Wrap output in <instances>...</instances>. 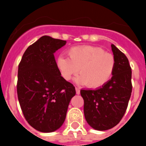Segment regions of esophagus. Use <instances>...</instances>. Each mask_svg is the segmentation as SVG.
<instances>
[{
	"instance_id": "esophagus-1",
	"label": "esophagus",
	"mask_w": 146,
	"mask_h": 146,
	"mask_svg": "<svg viewBox=\"0 0 146 146\" xmlns=\"http://www.w3.org/2000/svg\"><path fill=\"white\" fill-rule=\"evenodd\" d=\"M75 89H76V93H77V94H80V89L76 87Z\"/></svg>"
}]
</instances>
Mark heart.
Listing matches in <instances>:
<instances>
[{
    "label": "heart",
    "instance_id": "obj_1",
    "mask_svg": "<svg viewBox=\"0 0 146 146\" xmlns=\"http://www.w3.org/2000/svg\"><path fill=\"white\" fill-rule=\"evenodd\" d=\"M67 52L69 58L60 55L56 60L58 69L65 80H69L79 72L76 82L93 89L102 87L110 80L115 67L111 53L91 45L73 47Z\"/></svg>",
    "mask_w": 146,
    "mask_h": 146
}]
</instances>
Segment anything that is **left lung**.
Returning <instances> with one entry per match:
<instances>
[{
    "instance_id": "1",
    "label": "left lung",
    "mask_w": 146,
    "mask_h": 146,
    "mask_svg": "<svg viewBox=\"0 0 146 146\" xmlns=\"http://www.w3.org/2000/svg\"><path fill=\"white\" fill-rule=\"evenodd\" d=\"M115 67L111 80L95 90H81L86 121L94 129L104 131L119 123L131 96V69L126 55L111 45Z\"/></svg>"
}]
</instances>
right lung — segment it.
<instances>
[{"mask_svg":"<svg viewBox=\"0 0 146 146\" xmlns=\"http://www.w3.org/2000/svg\"><path fill=\"white\" fill-rule=\"evenodd\" d=\"M66 42L43 36L30 45L18 66V100L25 120L35 129L52 132L65 121L75 88L61 77L54 53Z\"/></svg>","mask_w":146,"mask_h":146,"instance_id":"right-lung-1","label":"right lung"}]
</instances>
